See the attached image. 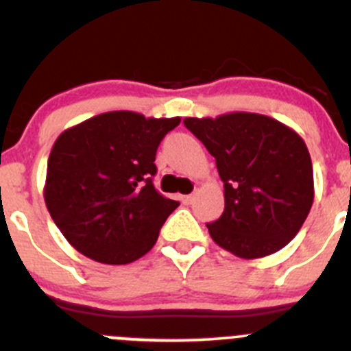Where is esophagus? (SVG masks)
<instances>
[{
    "label": "esophagus",
    "mask_w": 351,
    "mask_h": 351,
    "mask_svg": "<svg viewBox=\"0 0 351 351\" xmlns=\"http://www.w3.org/2000/svg\"><path fill=\"white\" fill-rule=\"evenodd\" d=\"M193 200H195V197H193V195H183V197H182V202H183V204H185V205L193 204Z\"/></svg>",
    "instance_id": "1"
}]
</instances>
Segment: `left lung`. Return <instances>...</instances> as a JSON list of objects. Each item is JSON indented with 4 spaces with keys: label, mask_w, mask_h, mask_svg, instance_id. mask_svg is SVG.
I'll return each instance as SVG.
<instances>
[{
    "label": "left lung",
    "mask_w": 351,
    "mask_h": 351,
    "mask_svg": "<svg viewBox=\"0 0 351 351\" xmlns=\"http://www.w3.org/2000/svg\"><path fill=\"white\" fill-rule=\"evenodd\" d=\"M183 123L214 156L224 183V212L207 224L215 244L253 260L292 241L314 200L313 162L302 137L250 112L186 117Z\"/></svg>",
    "instance_id": "left-lung-1"
}]
</instances>
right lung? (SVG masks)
Returning a JSON list of instances; mask_svg holds the SVG:
<instances>
[{
  "label": "right lung",
  "instance_id": "1",
  "mask_svg": "<svg viewBox=\"0 0 351 351\" xmlns=\"http://www.w3.org/2000/svg\"><path fill=\"white\" fill-rule=\"evenodd\" d=\"M180 120L115 110L56 139L44 200L74 250L98 263L127 265L154 246L180 205L154 189L156 151Z\"/></svg>",
  "mask_w": 351,
  "mask_h": 351
}]
</instances>
